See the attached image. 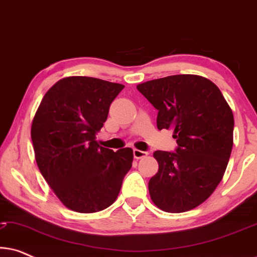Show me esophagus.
<instances>
[{"label":"esophagus","mask_w":257,"mask_h":257,"mask_svg":"<svg viewBox=\"0 0 257 257\" xmlns=\"http://www.w3.org/2000/svg\"><path fill=\"white\" fill-rule=\"evenodd\" d=\"M147 152L145 151H140V150H133V157L136 158V159H142V158H145L147 156Z\"/></svg>","instance_id":"obj_1"}]
</instances>
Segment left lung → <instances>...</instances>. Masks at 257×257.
<instances>
[{
	"mask_svg": "<svg viewBox=\"0 0 257 257\" xmlns=\"http://www.w3.org/2000/svg\"><path fill=\"white\" fill-rule=\"evenodd\" d=\"M158 110L159 130L173 128L175 152L156 151L150 179L154 205L168 213L191 210L222 180L233 149L234 115L219 87L205 77L175 75L137 85Z\"/></svg>",
	"mask_w": 257,
	"mask_h": 257,
	"instance_id": "left-lung-1",
	"label": "left lung"
}]
</instances>
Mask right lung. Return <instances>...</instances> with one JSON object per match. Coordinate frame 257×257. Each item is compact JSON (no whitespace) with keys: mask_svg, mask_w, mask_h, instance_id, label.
Wrapping results in <instances>:
<instances>
[{"mask_svg":"<svg viewBox=\"0 0 257 257\" xmlns=\"http://www.w3.org/2000/svg\"><path fill=\"white\" fill-rule=\"evenodd\" d=\"M122 89L93 77H66L48 90L34 117L37 166L63 205L75 212L96 213L111 206L132 167V149L113 152L96 140Z\"/></svg>","mask_w":257,"mask_h":257,"instance_id":"add662e5","label":"right lung"}]
</instances>
